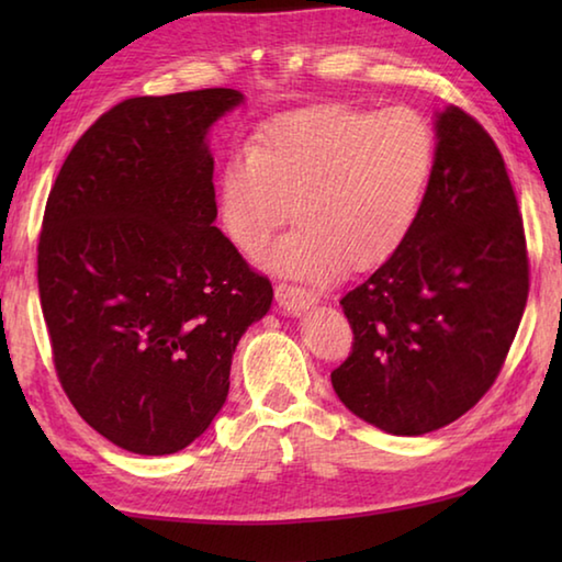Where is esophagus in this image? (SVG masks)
<instances>
[{"label":"esophagus","mask_w":562,"mask_h":562,"mask_svg":"<svg viewBox=\"0 0 562 562\" xmlns=\"http://www.w3.org/2000/svg\"><path fill=\"white\" fill-rule=\"evenodd\" d=\"M274 300H278L280 310L288 312V315H302L304 310L315 307L317 294L294 288V284H278V288H274Z\"/></svg>","instance_id":"esophagus-1"}]
</instances>
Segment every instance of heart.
<instances>
[{
	"label": "heart",
	"instance_id": "b5f03b06",
	"mask_svg": "<svg viewBox=\"0 0 562 562\" xmlns=\"http://www.w3.org/2000/svg\"><path fill=\"white\" fill-rule=\"evenodd\" d=\"M434 158V131L414 109L288 113L227 156L217 180L223 231L255 258L292 211L297 227L268 255L274 272L329 282L341 268L372 270L412 235Z\"/></svg>",
	"mask_w": 562,
	"mask_h": 562
}]
</instances>
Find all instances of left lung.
<instances>
[{"label":"left lung","mask_w":562,"mask_h":562,"mask_svg":"<svg viewBox=\"0 0 562 562\" xmlns=\"http://www.w3.org/2000/svg\"><path fill=\"white\" fill-rule=\"evenodd\" d=\"M526 300V235L506 164L479 121L446 106L412 235L339 300L355 345L331 386L386 434L441 429L496 382Z\"/></svg>","instance_id":"8db88e82"}]
</instances>
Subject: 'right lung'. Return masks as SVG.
<instances>
[{"instance_id":"1","label":"right lung","mask_w":562,"mask_h":562,"mask_svg":"<svg viewBox=\"0 0 562 562\" xmlns=\"http://www.w3.org/2000/svg\"><path fill=\"white\" fill-rule=\"evenodd\" d=\"M245 97L201 89L113 106L76 140L40 235V297L66 396L140 456L193 443L221 412L272 284L215 227L207 133Z\"/></svg>"}]
</instances>
